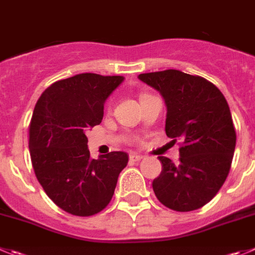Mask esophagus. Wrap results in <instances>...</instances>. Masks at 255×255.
Masks as SVG:
<instances>
[{
  "instance_id": "34e87169",
  "label": "esophagus",
  "mask_w": 255,
  "mask_h": 255,
  "mask_svg": "<svg viewBox=\"0 0 255 255\" xmlns=\"http://www.w3.org/2000/svg\"><path fill=\"white\" fill-rule=\"evenodd\" d=\"M141 159H144V156H142V155L135 154V152L130 154V160H131V161H140Z\"/></svg>"
}]
</instances>
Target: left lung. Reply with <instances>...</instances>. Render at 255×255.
I'll return each instance as SVG.
<instances>
[{
  "label": "left lung",
  "instance_id": "left-lung-1",
  "mask_svg": "<svg viewBox=\"0 0 255 255\" xmlns=\"http://www.w3.org/2000/svg\"><path fill=\"white\" fill-rule=\"evenodd\" d=\"M166 104L165 132L181 140L178 162L159 156L162 170L152 181L161 204L191 212L209 203L224 184L237 142L229 105L220 90L204 77L179 70L140 74Z\"/></svg>",
  "mask_w": 255,
  "mask_h": 255
}]
</instances>
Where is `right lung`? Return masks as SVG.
I'll return each instance as SVG.
<instances>
[{
  "mask_svg": "<svg viewBox=\"0 0 255 255\" xmlns=\"http://www.w3.org/2000/svg\"><path fill=\"white\" fill-rule=\"evenodd\" d=\"M123 81V76L75 75L50 85L36 103L28 130L33 170L48 198L72 215L105 209L128 165L124 151L91 159L85 135L101 123L106 99Z\"/></svg>",
  "mask_w": 255,
  "mask_h": 255,
  "instance_id": "add662e5",
  "label": "right lung"
}]
</instances>
